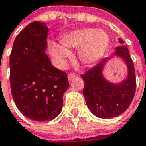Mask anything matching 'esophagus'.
I'll use <instances>...</instances> for the list:
<instances>
[{"mask_svg":"<svg viewBox=\"0 0 146 146\" xmlns=\"http://www.w3.org/2000/svg\"><path fill=\"white\" fill-rule=\"evenodd\" d=\"M77 76V74H74V73H69L68 75V78L69 81H72V79H74V78H76Z\"/></svg>","mask_w":146,"mask_h":146,"instance_id":"esophagus-1","label":"esophagus"}]
</instances>
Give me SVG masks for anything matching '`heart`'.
I'll return each instance as SVG.
<instances>
[{
	"instance_id": "obj_1",
	"label": "heart",
	"mask_w": 146,
	"mask_h": 146,
	"mask_svg": "<svg viewBox=\"0 0 146 146\" xmlns=\"http://www.w3.org/2000/svg\"><path fill=\"white\" fill-rule=\"evenodd\" d=\"M62 45L51 43L50 52L57 60H63L70 55L68 49H79L80 60L85 64H92L99 60L107 50L109 36L105 31L96 29H81L64 34Z\"/></svg>"
}]
</instances>
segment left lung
<instances>
[{"instance_id":"left-lung-1","label":"left lung","mask_w":146,"mask_h":146,"mask_svg":"<svg viewBox=\"0 0 146 146\" xmlns=\"http://www.w3.org/2000/svg\"><path fill=\"white\" fill-rule=\"evenodd\" d=\"M124 43L122 39H119ZM115 54L124 60L127 66L128 76L120 84H113L104 79L102 70L109 59L106 57L82 74L85 82L83 95L89 110L100 118L110 119L121 115L129 107L136 89V77L132 59L127 46L116 48Z\"/></svg>"}]
</instances>
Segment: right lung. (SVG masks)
<instances>
[{
  "label": "right lung",
  "instance_id": "obj_1",
  "mask_svg": "<svg viewBox=\"0 0 146 146\" xmlns=\"http://www.w3.org/2000/svg\"><path fill=\"white\" fill-rule=\"evenodd\" d=\"M47 33L44 23H29L18 34L10 56L13 100L19 111L35 121L57 117L69 87L66 72L54 67L45 53Z\"/></svg>",
  "mask_w": 146,
  "mask_h": 146
}]
</instances>
